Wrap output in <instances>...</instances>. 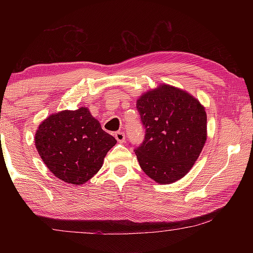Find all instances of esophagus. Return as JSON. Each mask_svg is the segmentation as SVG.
Wrapping results in <instances>:
<instances>
[{
	"instance_id": "1",
	"label": "esophagus",
	"mask_w": 253,
	"mask_h": 253,
	"mask_svg": "<svg viewBox=\"0 0 253 253\" xmlns=\"http://www.w3.org/2000/svg\"><path fill=\"white\" fill-rule=\"evenodd\" d=\"M115 138L117 139L118 143H124L125 142V138H126V135L124 131H117L116 134H115Z\"/></svg>"
}]
</instances>
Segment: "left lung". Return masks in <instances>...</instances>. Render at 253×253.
Masks as SVG:
<instances>
[{
    "label": "left lung",
    "mask_w": 253,
    "mask_h": 253,
    "mask_svg": "<svg viewBox=\"0 0 253 253\" xmlns=\"http://www.w3.org/2000/svg\"><path fill=\"white\" fill-rule=\"evenodd\" d=\"M145 136L134 152L145 174L157 183L182 178L207 140V113L187 92L161 84L137 100Z\"/></svg>",
    "instance_id": "obj_1"
}]
</instances>
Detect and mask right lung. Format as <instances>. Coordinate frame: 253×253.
<instances>
[{"label":"right lung","mask_w":253,"mask_h":253,"mask_svg":"<svg viewBox=\"0 0 253 253\" xmlns=\"http://www.w3.org/2000/svg\"><path fill=\"white\" fill-rule=\"evenodd\" d=\"M34 140L54 176L75 185L89 181L117 143L84 107L51 115L39 126Z\"/></svg>","instance_id":"obj_1"}]
</instances>
